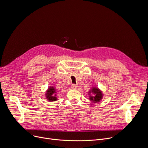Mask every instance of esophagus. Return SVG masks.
Segmentation results:
<instances>
[{"label": "esophagus", "mask_w": 148, "mask_h": 148, "mask_svg": "<svg viewBox=\"0 0 148 148\" xmlns=\"http://www.w3.org/2000/svg\"><path fill=\"white\" fill-rule=\"evenodd\" d=\"M77 87H78L77 85H76V84H73L71 85V88L73 89H76L77 88Z\"/></svg>", "instance_id": "obj_1"}]
</instances>
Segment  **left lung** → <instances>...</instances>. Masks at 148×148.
I'll list each match as a JSON object with an SVG mask.
<instances>
[{
    "instance_id": "obj_1",
    "label": "left lung",
    "mask_w": 148,
    "mask_h": 148,
    "mask_svg": "<svg viewBox=\"0 0 148 148\" xmlns=\"http://www.w3.org/2000/svg\"><path fill=\"white\" fill-rule=\"evenodd\" d=\"M92 92L94 94V96L90 95V99L91 101H93L94 102H98L101 101V99L102 98V94L101 91L96 87H94L92 88L91 91H90V92Z\"/></svg>"
}]
</instances>
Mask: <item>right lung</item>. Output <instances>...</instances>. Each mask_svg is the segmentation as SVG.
Segmentation results:
<instances>
[{"instance_id":"right-lung-1","label":"right lung","mask_w":148,"mask_h":148,"mask_svg":"<svg viewBox=\"0 0 148 148\" xmlns=\"http://www.w3.org/2000/svg\"><path fill=\"white\" fill-rule=\"evenodd\" d=\"M57 91L55 89V88H54L53 87H49V90H47V92H46V98L49 101H55L57 99V97L56 96V94Z\"/></svg>"}]
</instances>
